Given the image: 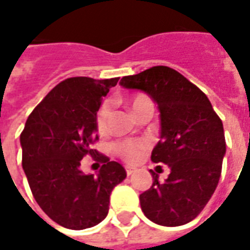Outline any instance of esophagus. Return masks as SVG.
<instances>
[{
    "label": "esophagus",
    "mask_w": 250,
    "mask_h": 250,
    "mask_svg": "<svg viewBox=\"0 0 250 250\" xmlns=\"http://www.w3.org/2000/svg\"><path fill=\"white\" fill-rule=\"evenodd\" d=\"M134 171H135V168L125 167V173H127L128 176H130V175H132V173H134Z\"/></svg>",
    "instance_id": "34e87169"
}]
</instances>
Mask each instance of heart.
Masks as SVG:
<instances>
[{"label": "heart", "instance_id": "1", "mask_svg": "<svg viewBox=\"0 0 250 250\" xmlns=\"http://www.w3.org/2000/svg\"><path fill=\"white\" fill-rule=\"evenodd\" d=\"M125 103H127V106L130 107L131 111L134 114H136L142 107L148 104V103H152V102L149 101L148 97H146L143 94H138V95L128 98L125 101ZM108 116H110V106L103 104L98 111L97 119H95L98 131L103 132L106 130L107 125H108ZM146 149H147V146H146V143H142V142H122V143L115 146V152L119 155L120 158L127 163H132V164L142 160Z\"/></svg>", "mask_w": 250, "mask_h": 250}]
</instances>
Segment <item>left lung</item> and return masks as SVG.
Instances as JSON below:
<instances>
[{
    "label": "left lung",
    "instance_id": "1",
    "mask_svg": "<svg viewBox=\"0 0 250 250\" xmlns=\"http://www.w3.org/2000/svg\"><path fill=\"white\" fill-rule=\"evenodd\" d=\"M119 84L144 91L158 104L160 140L151 160L171 171L164 183L149 171L153 182L140 195L142 210L163 227L189 223L204 209L219 184L227 149L223 122L204 92L167 66L123 77Z\"/></svg>",
    "mask_w": 250,
    "mask_h": 250
}]
</instances>
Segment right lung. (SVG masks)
<instances>
[{
	"mask_svg": "<svg viewBox=\"0 0 250 250\" xmlns=\"http://www.w3.org/2000/svg\"><path fill=\"white\" fill-rule=\"evenodd\" d=\"M119 78L75 77L57 84L33 110L20 136L22 167L34 199L64 228H91L106 219L112 189L127 176L118 162L102 156L97 175H84L81 160L97 153V112Z\"/></svg>",
	"mask_w": 250,
	"mask_h": 250,
	"instance_id": "1",
	"label": "right lung"
}]
</instances>
